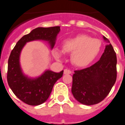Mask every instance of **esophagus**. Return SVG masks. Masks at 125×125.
<instances>
[{
	"label": "esophagus",
	"mask_w": 125,
	"mask_h": 125,
	"mask_svg": "<svg viewBox=\"0 0 125 125\" xmlns=\"http://www.w3.org/2000/svg\"><path fill=\"white\" fill-rule=\"evenodd\" d=\"M71 71L69 70V69H65L64 70V72H63V73H64V74H71Z\"/></svg>",
	"instance_id": "1"
}]
</instances>
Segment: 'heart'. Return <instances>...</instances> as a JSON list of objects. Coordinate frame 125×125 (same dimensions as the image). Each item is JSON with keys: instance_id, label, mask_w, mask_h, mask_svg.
<instances>
[{"instance_id": "heart-1", "label": "heart", "mask_w": 125, "mask_h": 125, "mask_svg": "<svg viewBox=\"0 0 125 125\" xmlns=\"http://www.w3.org/2000/svg\"><path fill=\"white\" fill-rule=\"evenodd\" d=\"M101 42L85 34H80L66 40L63 44V51L59 49L54 50L57 59H62L63 52L72 54L71 62L78 67L89 65L98 56L101 51Z\"/></svg>"}]
</instances>
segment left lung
Segmentation results:
<instances>
[{"instance_id": "obj_1", "label": "left lung", "mask_w": 125, "mask_h": 125, "mask_svg": "<svg viewBox=\"0 0 125 125\" xmlns=\"http://www.w3.org/2000/svg\"><path fill=\"white\" fill-rule=\"evenodd\" d=\"M104 40L108 43L106 38ZM117 57L112 45H107L97 62L87 68L74 71L71 91L81 104H98L107 97L117 78Z\"/></svg>"}]
</instances>
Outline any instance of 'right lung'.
I'll return each instance as SVG.
<instances>
[{"label": "right lung", "mask_w": 125, "mask_h": 125, "mask_svg": "<svg viewBox=\"0 0 125 125\" xmlns=\"http://www.w3.org/2000/svg\"><path fill=\"white\" fill-rule=\"evenodd\" d=\"M60 31V26L35 28L21 38L11 52L7 73L8 83L16 97L27 104L38 106L45 103L51 95L54 83L63 76V71L55 73L47 70L38 78H28L21 68V52L27 42L34 40L47 41L52 49Z\"/></svg>", "instance_id": "1"}]
</instances>
